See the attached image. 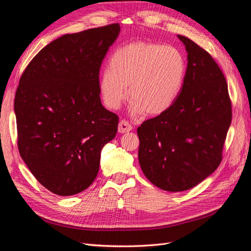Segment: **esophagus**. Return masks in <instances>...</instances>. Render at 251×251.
<instances>
[{"label": "esophagus", "instance_id": "esophagus-1", "mask_svg": "<svg viewBox=\"0 0 251 251\" xmlns=\"http://www.w3.org/2000/svg\"><path fill=\"white\" fill-rule=\"evenodd\" d=\"M133 128V126L128 123L127 120H120V123L118 125V132L119 133H126L130 132Z\"/></svg>", "mask_w": 251, "mask_h": 251}]
</instances>
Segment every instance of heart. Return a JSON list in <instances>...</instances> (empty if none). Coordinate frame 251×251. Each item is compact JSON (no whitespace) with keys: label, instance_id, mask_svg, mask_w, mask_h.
Here are the masks:
<instances>
[{"label":"heart","instance_id":"heart-1","mask_svg":"<svg viewBox=\"0 0 251 251\" xmlns=\"http://www.w3.org/2000/svg\"><path fill=\"white\" fill-rule=\"evenodd\" d=\"M109 66L100 73L98 90L110 109L120 107L128 86L132 112L159 115L178 100L184 85L185 58L173 46L130 43L112 53Z\"/></svg>","mask_w":251,"mask_h":251}]
</instances>
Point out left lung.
I'll return each mask as SVG.
<instances>
[{
  "instance_id": "obj_1",
  "label": "left lung",
  "mask_w": 251,
  "mask_h": 251,
  "mask_svg": "<svg viewBox=\"0 0 251 251\" xmlns=\"http://www.w3.org/2000/svg\"><path fill=\"white\" fill-rule=\"evenodd\" d=\"M178 37L187 51L183 88L168 111L137 128L140 168L168 192L187 191L217 170L232 117L222 70L206 50Z\"/></svg>"
}]
</instances>
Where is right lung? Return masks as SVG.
Here are the masks:
<instances>
[{
  "label": "right lung",
  "mask_w": 251,
  "mask_h": 251,
  "mask_svg": "<svg viewBox=\"0 0 251 251\" xmlns=\"http://www.w3.org/2000/svg\"><path fill=\"white\" fill-rule=\"evenodd\" d=\"M118 23L65 34L28 64L14 98L18 148L40 183L58 196L88 188L118 116L101 104L100 69Z\"/></svg>",
  "instance_id": "obj_1"
}]
</instances>
